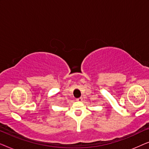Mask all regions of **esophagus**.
<instances>
[{
	"mask_svg": "<svg viewBox=\"0 0 149 149\" xmlns=\"http://www.w3.org/2000/svg\"><path fill=\"white\" fill-rule=\"evenodd\" d=\"M76 100H77V101H78V102H81V101H82V100H83V98H82V97H78V98H77Z\"/></svg>",
	"mask_w": 149,
	"mask_h": 149,
	"instance_id": "obj_1",
	"label": "esophagus"
}]
</instances>
